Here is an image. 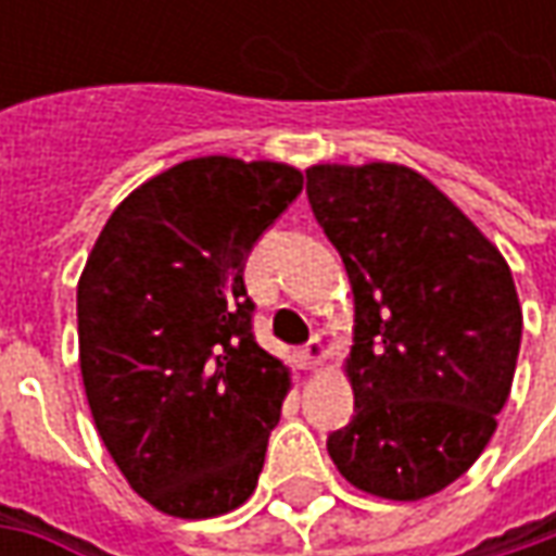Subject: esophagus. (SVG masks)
I'll return each instance as SVG.
<instances>
[{"label": "esophagus", "instance_id": "obj_1", "mask_svg": "<svg viewBox=\"0 0 556 556\" xmlns=\"http://www.w3.org/2000/svg\"><path fill=\"white\" fill-rule=\"evenodd\" d=\"M325 355H328V350H325L321 337H312L309 343L303 346V365H306V368H315Z\"/></svg>", "mask_w": 556, "mask_h": 556}]
</instances>
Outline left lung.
Returning a JSON list of instances; mask_svg holds the SVG:
<instances>
[{"instance_id":"obj_1","label":"left lung","mask_w":556,"mask_h":556,"mask_svg":"<svg viewBox=\"0 0 556 556\" xmlns=\"http://www.w3.org/2000/svg\"><path fill=\"white\" fill-rule=\"evenodd\" d=\"M306 194L355 296V415L328 455L377 498L437 495L480 458L510 395L523 333L510 268L408 166L318 163Z\"/></svg>"}]
</instances>
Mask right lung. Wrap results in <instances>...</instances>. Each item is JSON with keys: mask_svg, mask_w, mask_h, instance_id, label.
<instances>
[{"mask_svg": "<svg viewBox=\"0 0 556 556\" xmlns=\"http://www.w3.org/2000/svg\"><path fill=\"white\" fill-rule=\"evenodd\" d=\"M300 191L288 163H176L111 213L79 275V371L98 437L169 517L228 514L263 473L290 374L253 337L244 263Z\"/></svg>", "mask_w": 556, "mask_h": 556, "instance_id": "right-lung-1", "label": "right lung"}]
</instances>
